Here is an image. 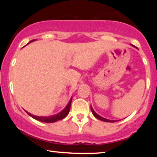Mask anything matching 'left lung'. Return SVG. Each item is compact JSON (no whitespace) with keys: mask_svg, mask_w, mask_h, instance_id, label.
Instances as JSON below:
<instances>
[{"mask_svg":"<svg viewBox=\"0 0 157 157\" xmlns=\"http://www.w3.org/2000/svg\"><path fill=\"white\" fill-rule=\"evenodd\" d=\"M91 111H92V113L94 114V116L96 118L99 119L100 120H102V121H104V122H116V120H107V119H105V118L102 117H100V115L97 114V113L95 112L94 111V109H92V107H91Z\"/></svg>","mask_w":157,"mask_h":157,"instance_id":"left-lung-1","label":"left lung"}]
</instances>
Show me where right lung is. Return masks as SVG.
<instances>
[{
  "mask_svg": "<svg viewBox=\"0 0 157 157\" xmlns=\"http://www.w3.org/2000/svg\"><path fill=\"white\" fill-rule=\"evenodd\" d=\"M34 40H32L30 41V42H32V41H34ZM71 100H72V98H71V100H70V101L68 103V105H66V107L65 108V109L63 110L61 112L57 113V114H56V115H53V116L38 117V116H35V115H33V114H32V113L27 112V111H26V113H28V114L29 115L30 117H32V118L35 119V120H38V121H40V122H55L58 121V120H63V119L65 118L66 116H67L68 113H69L70 108H71Z\"/></svg>",
  "mask_w": 157,
  "mask_h": 157,
  "instance_id": "right-lung-1",
  "label": "right lung"
}]
</instances>
